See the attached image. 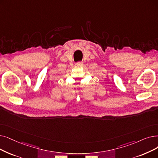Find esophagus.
<instances>
[{"instance_id": "1", "label": "esophagus", "mask_w": 158, "mask_h": 158, "mask_svg": "<svg viewBox=\"0 0 158 158\" xmlns=\"http://www.w3.org/2000/svg\"><path fill=\"white\" fill-rule=\"evenodd\" d=\"M77 66H82L83 65V62H78L76 63Z\"/></svg>"}]
</instances>
